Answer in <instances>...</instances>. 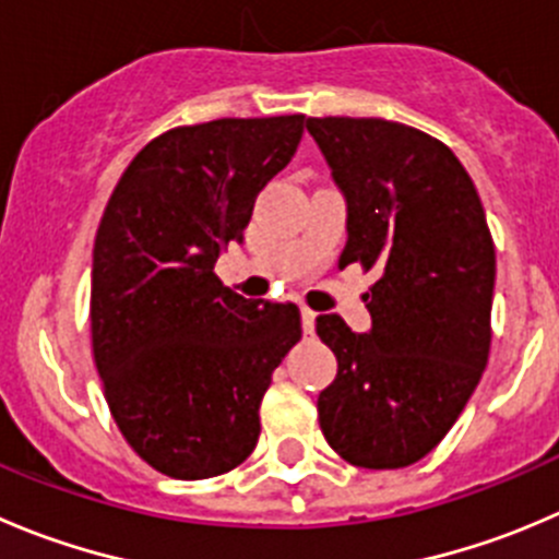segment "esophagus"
Listing matches in <instances>:
<instances>
[{"label":"esophagus","mask_w":559,"mask_h":559,"mask_svg":"<svg viewBox=\"0 0 559 559\" xmlns=\"http://www.w3.org/2000/svg\"><path fill=\"white\" fill-rule=\"evenodd\" d=\"M300 317H302V333L311 335L313 333V322H317V313H313L311 308H302Z\"/></svg>","instance_id":"obj_1"}]
</instances>
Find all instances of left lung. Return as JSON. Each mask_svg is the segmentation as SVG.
<instances>
[{"label":"left lung","instance_id":"1","mask_svg":"<svg viewBox=\"0 0 559 559\" xmlns=\"http://www.w3.org/2000/svg\"><path fill=\"white\" fill-rule=\"evenodd\" d=\"M306 128L346 199L338 267L379 273L368 333L317 317L338 360L319 426L355 467H409L451 431L489 360L497 262L484 204L424 130L377 117H308Z\"/></svg>","mask_w":559,"mask_h":559}]
</instances>
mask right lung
<instances>
[{
  "label": "right lung",
  "mask_w": 559,
  "mask_h": 559,
  "mask_svg": "<svg viewBox=\"0 0 559 559\" xmlns=\"http://www.w3.org/2000/svg\"><path fill=\"white\" fill-rule=\"evenodd\" d=\"M302 124L286 114L166 130L130 160L103 210L92 355L114 424L169 478H215L251 456L264 390L302 335L295 302L248 300L215 275Z\"/></svg>",
  "instance_id": "1"
}]
</instances>
